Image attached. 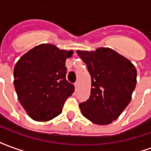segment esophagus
Listing matches in <instances>:
<instances>
[{"instance_id": "obj_1", "label": "esophagus", "mask_w": 151, "mask_h": 151, "mask_svg": "<svg viewBox=\"0 0 151 151\" xmlns=\"http://www.w3.org/2000/svg\"><path fill=\"white\" fill-rule=\"evenodd\" d=\"M74 86H75V89L77 90V89H78V82H75V84H74Z\"/></svg>"}]
</instances>
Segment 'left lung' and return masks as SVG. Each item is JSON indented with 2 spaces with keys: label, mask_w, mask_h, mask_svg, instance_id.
<instances>
[{
  "label": "left lung",
  "mask_w": 151,
  "mask_h": 151,
  "mask_svg": "<svg viewBox=\"0 0 151 151\" xmlns=\"http://www.w3.org/2000/svg\"><path fill=\"white\" fill-rule=\"evenodd\" d=\"M77 53L91 78L90 98L79 104L82 114L96 124H109L131 101L136 87V68L129 60L109 47L78 50Z\"/></svg>",
  "instance_id": "1"
}]
</instances>
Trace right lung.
<instances>
[{
	"instance_id": "right-lung-1",
	"label": "right lung",
	"mask_w": 151,
	"mask_h": 151,
	"mask_svg": "<svg viewBox=\"0 0 151 151\" xmlns=\"http://www.w3.org/2000/svg\"><path fill=\"white\" fill-rule=\"evenodd\" d=\"M72 50H60L43 43L20 57L14 69V85L20 104L32 120L48 121L62 111L64 104L74 91L65 78L66 59Z\"/></svg>"
}]
</instances>
